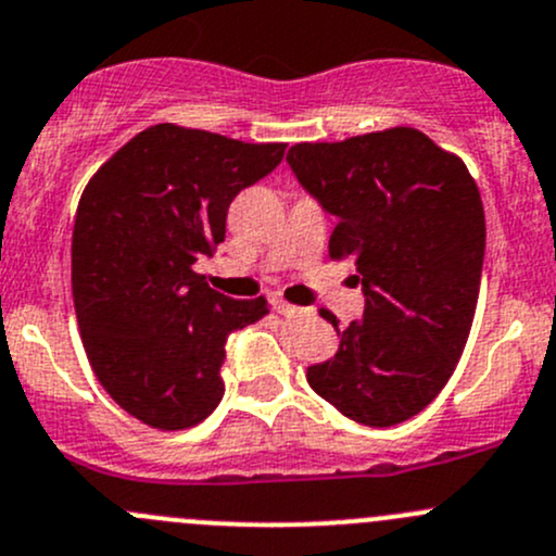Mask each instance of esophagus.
Returning <instances> with one entry per match:
<instances>
[{"mask_svg":"<svg viewBox=\"0 0 556 556\" xmlns=\"http://www.w3.org/2000/svg\"><path fill=\"white\" fill-rule=\"evenodd\" d=\"M274 309H277L279 314H312V309H299V306L288 304V301H282V299H274Z\"/></svg>","mask_w":556,"mask_h":556,"instance_id":"1","label":"esophagus"}]
</instances>
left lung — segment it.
Listing matches in <instances>:
<instances>
[{
  "label": "left lung",
  "mask_w": 556,
  "mask_h": 556,
  "mask_svg": "<svg viewBox=\"0 0 556 556\" xmlns=\"http://www.w3.org/2000/svg\"><path fill=\"white\" fill-rule=\"evenodd\" d=\"M299 182L336 215L328 252L352 261L366 295L339 352L306 382L344 417L390 428L450 382L473 325L484 206L468 166L408 126L288 153Z\"/></svg>",
  "instance_id": "1"
}]
</instances>
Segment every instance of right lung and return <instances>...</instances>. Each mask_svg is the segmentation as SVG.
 I'll list each match as a JSON object with an SVG mask.
<instances>
[{
    "label": "right lung",
    "instance_id": "1",
    "mask_svg": "<svg viewBox=\"0 0 556 556\" xmlns=\"http://www.w3.org/2000/svg\"><path fill=\"white\" fill-rule=\"evenodd\" d=\"M282 142L250 144L159 123L88 179L72 231V299L83 346L112 401L153 430H185L223 397L231 330L268 301H237L193 263L226 239L247 185L274 172Z\"/></svg>",
    "mask_w": 556,
    "mask_h": 556
}]
</instances>
